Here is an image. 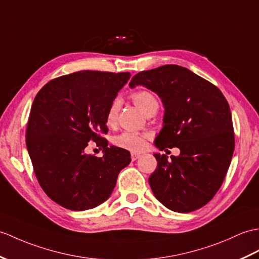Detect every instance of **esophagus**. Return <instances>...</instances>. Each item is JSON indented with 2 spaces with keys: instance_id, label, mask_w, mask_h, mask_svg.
<instances>
[{
  "instance_id": "34e87169",
  "label": "esophagus",
  "mask_w": 259,
  "mask_h": 259,
  "mask_svg": "<svg viewBox=\"0 0 259 259\" xmlns=\"http://www.w3.org/2000/svg\"><path fill=\"white\" fill-rule=\"evenodd\" d=\"M139 157H140V153H136V152L131 153V160L132 161H136Z\"/></svg>"
}]
</instances>
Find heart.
I'll return each mask as SVG.
<instances>
[{"instance_id": "b5f03b06", "label": "heart", "mask_w": 259, "mask_h": 259, "mask_svg": "<svg viewBox=\"0 0 259 259\" xmlns=\"http://www.w3.org/2000/svg\"><path fill=\"white\" fill-rule=\"evenodd\" d=\"M131 98L144 115L152 109L158 110L159 102L157 98H155V96L152 93L148 92V90H138V92L131 95ZM120 107H121V101H120L119 98L113 99L109 107H108L106 121L109 125L116 123ZM112 142L118 148L129 150V151L134 152H139L142 151L147 146V136L136 131H123L113 138Z\"/></svg>"}]
</instances>
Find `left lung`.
Here are the masks:
<instances>
[{"label": "left lung", "instance_id": "obj_1", "mask_svg": "<svg viewBox=\"0 0 259 259\" xmlns=\"http://www.w3.org/2000/svg\"><path fill=\"white\" fill-rule=\"evenodd\" d=\"M130 87L144 86L164 106L159 150L177 147L178 157L155 153L158 166L149 178L154 196L171 211L189 213L205 205L221 188L235 140L231 109L221 90L178 65L140 71Z\"/></svg>", "mask_w": 259, "mask_h": 259}]
</instances>
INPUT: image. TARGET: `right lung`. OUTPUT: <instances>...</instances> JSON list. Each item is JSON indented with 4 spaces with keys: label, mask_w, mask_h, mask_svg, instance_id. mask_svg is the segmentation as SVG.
<instances>
[{
    "label": "right lung",
    "mask_w": 259,
    "mask_h": 259,
    "mask_svg": "<svg viewBox=\"0 0 259 259\" xmlns=\"http://www.w3.org/2000/svg\"><path fill=\"white\" fill-rule=\"evenodd\" d=\"M129 73L82 70L48 81L33 101L26 147L41 189L59 205L85 211L112 193L129 151L115 146L107 134L106 113ZM89 141L102 148L101 158L83 152Z\"/></svg>",
    "instance_id": "add662e5"
}]
</instances>
